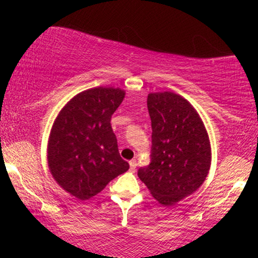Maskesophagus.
<instances>
[{
  "mask_svg": "<svg viewBox=\"0 0 258 258\" xmlns=\"http://www.w3.org/2000/svg\"><path fill=\"white\" fill-rule=\"evenodd\" d=\"M130 167H131V171H135V168L137 167V161H136V159H132L131 161H130Z\"/></svg>",
  "mask_w": 258,
  "mask_h": 258,
  "instance_id": "obj_1",
  "label": "esophagus"
}]
</instances>
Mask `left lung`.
Listing matches in <instances>:
<instances>
[{"label": "left lung", "mask_w": 258, "mask_h": 258, "mask_svg": "<svg viewBox=\"0 0 258 258\" xmlns=\"http://www.w3.org/2000/svg\"><path fill=\"white\" fill-rule=\"evenodd\" d=\"M152 120V161L138 177L154 199L172 206L205 182L211 166V144L195 108L173 92L148 94Z\"/></svg>", "instance_id": "8db88e82"}]
</instances>
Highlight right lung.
<instances>
[{
  "label": "right lung",
  "instance_id": "right-lung-1",
  "mask_svg": "<svg viewBox=\"0 0 258 258\" xmlns=\"http://www.w3.org/2000/svg\"><path fill=\"white\" fill-rule=\"evenodd\" d=\"M125 94L119 87L80 92L53 122L47 146L49 172L76 199L88 200L130 168L120 156L110 125Z\"/></svg>",
  "mask_w": 258,
  "mask_h": 258
}]
</instances>
